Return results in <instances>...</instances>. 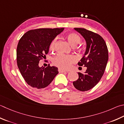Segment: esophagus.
<instances>
[{"instance_id": "1", "label": "esophagus", "mask_w": 124, "mask_h": 124, "mask_svg": "<svg viewBox=\"0 0 124 124\" xmlns=\"http://www.w3.org/2000/svg\"><path fill=\"white\" fill-rule=\"evenodd\" d=\"M58 72H59V73H64V72H66V70H63L61 68H58Z\"/></svg>"}]
</instances>
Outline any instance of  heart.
I'll return each mask as SVG.
<instances>
[{"label": "heart", "instance_id": "b5f03b06", "mask_svg": "<svg viewBox=\"0 0 124 124\" xmlns=\"http://www.w3.org/2000/svg\"><path fill=\"white\" fill-rule=\"evenodd\" d=\"M67 38L69 43L73 46H77L81 40V39L79 35L73 32L67 35ZM56 44H57V38H55L50 44V50L51 51H53L55 50ZM77 48L78 50L81 49L80 46H78ZM75 61L76 58L73 55L59 54L53 58V63L55 66L59 67L60 68L67 69L70 67L71 64L75 62Z\"/></svg>", "mask_w": 124, "mask_h": 124}]
</instances>
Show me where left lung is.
<instances>
[{
	"mask_svg": "<svg viewBox=\"0 0 124 124\" xmlns=\"http://www.w3.org/2000/svg\"><path fill=\"white\" fill-rule=\"evenodd\" d=\"M74 29L86 40V51L78 65L86 67L87 69L85 73L78 72V79L73 84L78 91H87L96 85L104 74L108 52L106 42L100 35L84 28Z\"/></svg>",
	"mask_w": 124,
	"mask_h": 124,
	"instance_id": "obj_1",
	"label": "left lung"
}]
</instances>
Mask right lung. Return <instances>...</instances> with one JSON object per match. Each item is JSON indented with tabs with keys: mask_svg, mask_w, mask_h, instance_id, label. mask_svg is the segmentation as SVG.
<instances>
[{
	"mask_svg": "<svg viewBox=\"0 0 124 124\" xmlns=\"http://www.w3.org/2000/svg\"><path fill=\"white\" fill-rule=\"evenodd\" d=\"M64 28H40L28 31L19 39L17 48V63L24 79L29 85L44 88L58 73V68L48 64L39 67L52 40Z\"/></svg>",
	"mask_w": 124,
	"mask_h": 124,
	"instance_id": "add662e5",
	"label": "right lung"
}]
</instances>
